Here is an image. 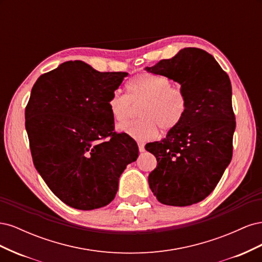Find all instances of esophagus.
<instances>
[{
	"label": "esophagus",
	"mask_w": 262,
	"mask_h": 262,
	"mask_svg": "<svg viewBox=\"0 0 262 262\" xmlns=\"http://www.w3.org/2000/svg\"><path fill=\"white\" fill-rule=\"evenodd\" d=\"M138 146H139V150H140L141 153L144 152V150H145V148H144V143H142V142H139Z\"/></svg>",
	"instance_id": "34e87169"
}]
</instances>
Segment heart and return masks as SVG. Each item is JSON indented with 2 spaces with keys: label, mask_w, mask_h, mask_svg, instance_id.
Wrapping results in <instances>:
<instances>
[{
  "label": "heart",
  "mask_w": 262,
  "mask_h": 262,
  "mask_svg": "<svg viewBox=\"0 0 262 262\" xmlns=\"http://www.w3.org/2000/svg\"><path fill=\"white\" fill-rule=\"evenodd\" d=\"M126 92L115 91L108 100L114 120L123 123L130 116L134 106L140 104V117L133 122L120 124L118 129L140 141L149 140L162 132L171 131L181 123L188 109L185 92L172 86L167 77L140 74L126 83Z\"/></svg>",
  "instance_id": "obj_1"
}]
</instances>
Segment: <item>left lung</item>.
<instances>
[{"instance_id": "8db88e82", "label": "left lung", "mask_w": 262, "mask_h": 262, "mask_svg": "<svg viewBox=\"0 0 262 262\" xmlns=\"http://www.w3.org/2000/svg\"><path fill=\"white\" fill-rule=\"evenodd\" d=\"M145 70L178 82L188 99L177 128L145 146L157 161L148 175L149 188L166 205L200 202L216 187L233 156L231 81L213 55L199 48H185Z\"/></svg>"}]
</instances>
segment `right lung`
Segmentation results:
<instances>
[{
	"label": "right lung",
	"mask_w": 262,
	"mask_h": 262,
	"mask_svg": "<svg viewBox=\"0 0 262 262\" xmlns=\"http://www.w3.org/2000/svg\"><path fill=\"white\" fill-rule=\"evenodd\" d=\"M125 72H98L68 61L39 76L25 109L36 169L59 199L77 210L112 202L126 165L139 148L115 132L108 100Z\"/></svg>",
	"instance_id": "right-lung-1"
}]
</instances>
